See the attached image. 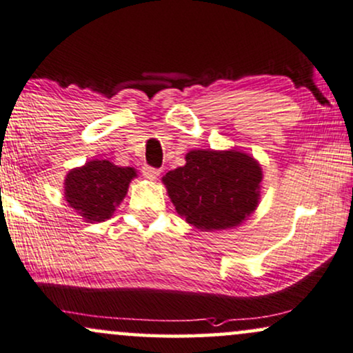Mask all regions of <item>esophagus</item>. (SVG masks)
Returning <instances> with one entry per match:
<instances>
[{"mask_svg":"<svg viewBox=\"0 0 353 353\" xmlns=\"http://www.w3.org/2000/svg\"><path fill=\"white\" fill-rule=\"evenodd\" d=\"M159 174H161L159 169L150 168V165H144V168H143V176L146 177L148 181H156V179H158Z\"/></svg>","mask_w":353,"mask_h":353,"instance_id":"obj_1","label":"esophagus"}]
</instances>
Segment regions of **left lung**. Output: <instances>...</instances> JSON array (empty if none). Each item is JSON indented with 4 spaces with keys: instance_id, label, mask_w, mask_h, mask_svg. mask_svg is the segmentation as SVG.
Listing matches in <instances>:
<instances>
[{
    "instance_id": "1",
    "label": "left lung",
    "mask_w": 353,
    "mask_h": 353,
    "mask_svg": "<svg viewBox=\"0 0 353 353\" xmlns=\"http://www.w3.org/2000/svg\"><path fill=\"white\" fill-rule=\"evenodd\" d=\"M261 164L245 151L192 150L163 177L176 212L202 232L239 227L261 197Z\"/></svg>"
}]
</instances>
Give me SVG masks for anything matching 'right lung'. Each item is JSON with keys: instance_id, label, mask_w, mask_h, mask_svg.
I'll return each mask as SVG.
<instances>
[{"instance_id": "1", "label": "right lung", "mask_w": 353, "mask_h": 353, "mask_svg": "<svg viewBox=\"0 0 353 353\" xmlns=\"http://www.w3.org/2000/svg\"><path fill=\"white\" fill-rule=\"evenodd\" d=\"M136 176L134 168L114 165L107 159H92L67 172L63 197L87 223L105 222L123 202Z\"/></svg>"}]
</instances>
